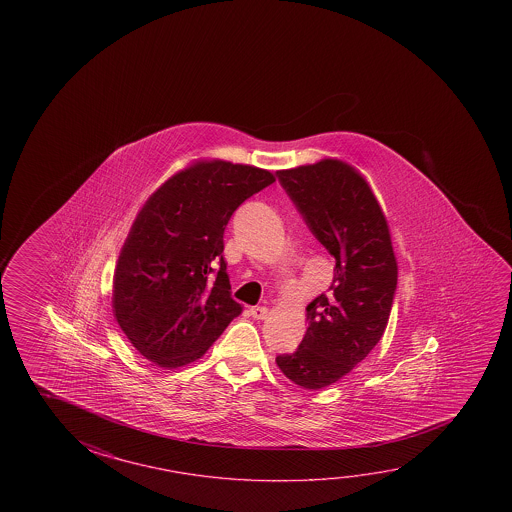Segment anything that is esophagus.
Returning a JSON list of instances; mask_svg holds the SVG:
<instances>
[{"mask_svg":"<svg viewBox=\"0 0 512 512\" xmlns=\"http://www.w3.org/2000/svg\"><path fill=\"white\" fill-rule=\"evenodd\" d=\"M250 314H252L253 318L255 319H266L268 318L269 310L268 307H252L250 309Z\"/></svg>","mask_w":512,"mask_h":512,"instance_id":"esophagus-1","label":"esophagus"}]
</instances>
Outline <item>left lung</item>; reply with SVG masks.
Returning a JSON list of instances; mask_svg holds the SVG:
<instances>
[{"label":"left lung","mask_w":512,"mask_h":512,"mask_svg":"<svg viewBox=\"0 0 512 512\" xmlns=\"http://www.w3.org/2000/svg\"><path fill=\"white\" fill-rule=\"evenodd\" d=\"M277 176L312 235L336 259L328 293L307 307L302 343L277 357L294 384L321 389L350 373L384 336L398 266L386 218L350 166L327 159Z\"/></svg>","instance_id":"left-lung-1"}]
</instances>
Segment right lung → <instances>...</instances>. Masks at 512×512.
<instances>
[{
	"label": "right lung",
	"mask_w": 512,
	"mask_h": 512,
	"mask_svg": "<svg viewBox=\"0 0 512 512\" xmlns=\"http://www.w3.org/2000/svg\"><path fill=\"white\" fill-rule=\"evenodd\" d=\"M275 182L264 169L200 162L146 202L119 255L114 314L160 368L200 359L243 307L232 298L223 234L241 203Z\"/></svg>",
	"instance_id": "1"
}]
</instances>
